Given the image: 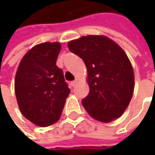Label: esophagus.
<instances>
[{"label":"esophagus","mask_w":155,"mask_h":155,"mask_svg":"<svg viewBox=\"0 0 155 155\" xmlns=\"http://www.w3.org/2000/svg\"><path fill=\"white\" fill-rule=\"evenodd\" d=\"M77 84H78V79H75L74 81H72L71 83V86L75 87L77 85Z\"/></svg>","instance_id":"esophagus-1"}]
</instances>
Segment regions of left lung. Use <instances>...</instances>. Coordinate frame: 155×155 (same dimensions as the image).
<instances>
[{
	"instance_id": "left-lung-1",
	"label": "left lung",
	"mask_w": 155,
	"mask_h": 155,
	"mask_svg": "<svg viewBox=\"0 0 155 155\" xmlns=\"http://www.w3.org/2000/svg\"><path fill=\"white\" fill-rule=\"evenodd\" d=\"M68 47L87 67L90 92L82 104L89 115L104 122L120 117L134 87V71L126 53L116 42L99 35L70 41Z\"/></svg>"
}]
</instances>
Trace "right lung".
I'll list each match as a JSON object with an SVG mask.
<instances>
[{
  "label": "right lung",
  "instance_id": "add662e5",
  "mask_svg": "<svg viewBox=\"0 0 155 155\" xmlns=\"http://www.w3.org/2000/svg\"><path fill=\"white\" fill-rule=\"evenodd\" d=\"M61 50L58 42L35 45L21 59L15 91L22 115L34 124L47 127L60 118L70 94L62 69L56 65Z\"/></svg>",
  "mask_w": 155,
  "mask_h": 155
}]
</instances>
